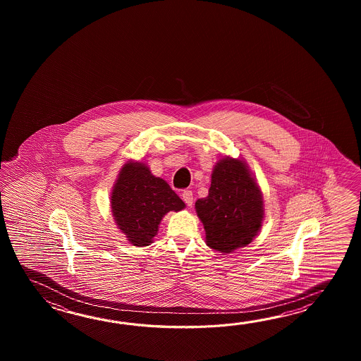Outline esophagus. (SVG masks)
<instances>
[{
  "mask_svg": "<svg viewBox=\"0 0 361 361\" xmlns=\"http://www.w3.org/2000/svg\"><path fill=\"white\" fill-rule=\"evenodd\" d=\"M182 199L187 207H192L193 205V195L191 191H183L182 193Z\"/></svg>",
  "mask_w": 361,
  "mask_h": 361,
  "instance_id": "obj_1",
  "label": "esophagus"
}]
</instances>
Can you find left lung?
I'll return each mask as SVG.
<instances>
[{
    "label": "left lung",
    "instance_id": "8db88e82",
    "mask_svg": "<svg viewBox=\"0 0 361 361\" xmlns=\"http://www.w3.org/2000/svg\"><path fill=\"white\" fill-rule=\"evenodd\" d=\"M195 207L207 245L223 254L250 244L264 215L261 190L245 162L231 157L216 162L209 195Z\"/></svg>",
    "mask_w": 361,
    "mask_h": 361
}]
</instances>
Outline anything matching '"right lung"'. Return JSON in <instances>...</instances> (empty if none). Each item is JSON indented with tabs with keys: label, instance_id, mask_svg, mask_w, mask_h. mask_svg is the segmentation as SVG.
<instances>
[{
	"label": "right lung",
	"instance_id": "obj_1",
	"mask_svg": "<svg viewBox=\"0 0 361 361\" xmlns=\"http://www.w3.org/2000/svg\"><path fill=\"white\" fill-rule=\"evenodd\" d=\"M184 207L169 184L154 177L143 162H126L111 195L116 224L135 246L149 245L162 216Z\"/></svg>",
	"mask_w": 361,
	"mask_h": 361
}]
</instances>
